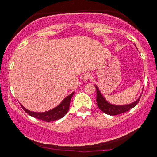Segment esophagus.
<instances>
[{"mask_svg":"<svg viewBox=\"0 0 157 157\" xmlns=\"http://www.w3.org/2000/svg\"><path fill=\"white\" fill-rule=\"evenodd\" d=\"M90 78H91V74H90V73H86V74H85L84 75H83V80H84V81H88Z\"/></svg>","mask_w":157,"mask_h":157,"instance_id":"esophagus-1","label":"esophagus"}]
</instances>
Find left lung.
Wrapping results in <instances>:
<instances>
[{"instance_id": "8db88e82", "label": "left lung", "mask_w": 157, "mask_h": 157, "mask_svg": "<svg viewBox=\"0 0 157 157\" xmlns=\"http://www.w3.org/2000/svg\"><path fill=\"white\" fill-rule=\"evenodd\" d=\"M95 87L96 89V102H97L98 107L102 112L109 115H119V114L124 113V112H128L130 109L134 108L138 103L142 95L141 93L138 97V99L134 101V102H133L132 103L127 104V105H114V104L109 102L105 99V97H104L103 95L102 94V93H101L100 90H99V89L98 88L96 85H95Z\"/></svg>"}]
</instances>
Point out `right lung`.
<instances>
[{
	"instance_id": "obj_1",
	"label": "right lung",
	"mask_w": 157,
	"mask_h": 157,
	"mask_svg": "<svg viewBox=\"0 0 157 157\" xmlns=\"http://www.w3.org/2000/svg\"><path fill=\"white\" fill-rule=\"evenodd\" d=\"M74 92H73V93H71V94H70L69 96H66V97L63 99L62 102H61L58 106L55 107V108L51 109V110L47 111V112H33V111H29L28 110V109H26L22 105L21 106L23 110H24L28 115H29L30 116L34 117V118H38V119L43 120V121H47V122H50V121H55V120L61 119V118H63V117L67 113L70 107V102H71V98H72L73 95H74Z\"/></svg>"
}]
</instances>
